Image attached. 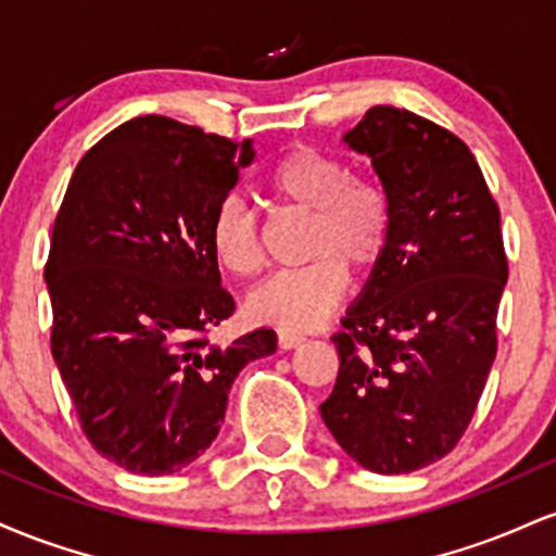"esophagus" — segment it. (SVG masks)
Returning a JSON list of instances; mask_svg holds the SVG:
<instances>
[{
    "label": "esophagus",
    "mask_w": 556,
    "mask_h": 556,
    "mask_svg": "<svg viewBox=\"0 0 556 556\" xmlns=\"http://www.w3.org/2000/svg\"><path fill=\"white\" fill-rule=\"evenodd\" d=\"M303 342H305V337L298 334V331H279V334H277L279 350H292V348H298V344H303Z\"/></svg>",
    "instance_id": "34e87169"
}]
</instances>
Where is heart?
I'll use <instances>...</instances> for the list:
<instances>
[{"label": "heart", "mask_w": 556, "mask_h": 556, "mask_svg": "<svg viewBox=\"0 0 556 556\" xmlns=\"http://www.w3.org/2000/svg\"><path fill=\"white\" fill-rule=\"evenodd\" d=\"M279 206L308 214L300 269L271 274L245 298L253 321L279 329H308L327 318L348 292V271L368 274L384 258L392 238V203L379 180L350 175L340 156L295 146L264 180ZM214 258L235 277L261 266V229L253 208L238 195L219 203L212 219Z\"/></svg>", "instance_id": "obj_1"}]
</instances>
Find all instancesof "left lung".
Wrapping results in <instances>:
<instances>
[{"label":"left lung","instance_id":"obj_1","mask_svg":"<svg viewBox=\"0 0 556 556\" xmlns=\"http://www.w3.org/2000/svg\"><path fill=\"white\" fill-rule=\"evenodd\" d=\"M342 140L371 159L392 238L331 337L340 374L318 410L363 468L413 473L455 450L494 363L500 206L468 146L418 114L371 106Z\"/></svg>","mask_w":556,"mask_h":556}]
</instances>
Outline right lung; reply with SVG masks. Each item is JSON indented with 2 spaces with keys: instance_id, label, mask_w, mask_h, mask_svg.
Instances as JSON below:
<instances>
[{
  "instance_id": "right-lung-1",
  "label": "right lung",
  "mask_w": 556,
  "mask_h": 556,
  "mask_svg": "<svg viewBox=\"0 0 556 556\" xmlns=\"http://www.w3.org/2000/svg\"><path fill=\"white\" fill-rule=\"evenodd\" d=\"M253 156V140L146 114L101 138L67 185L43 269L52 355L88 442L130 473L198 460L238 374L277 350L274 329L206 340L235 311L212 219Z\"/></svg>"
}]
</instances>
